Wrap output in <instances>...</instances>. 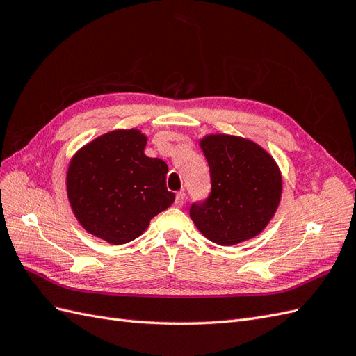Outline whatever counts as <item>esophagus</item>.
Masks as SVG:
<instances>
[{"label": "esophagus", "instance_id": "34e87169", "mask_svg": "<svg viewBox=\"0 0 356 356\" xmlns=\"http://www.w3.org/2000/svg\"><path fill=\"white\" fill-rule=\"evenodd\" d=\"M184 202H186V193L184 191H178L177 193V197H175V207L181 208L182 204H184Z\"/></svg>", "mask_w": 356, "mask_h": 356}]
</instances>
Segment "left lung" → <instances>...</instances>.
<instances>
[{
  "label": "left lung",
  "instance_id": "obj_1",
  "mask_svg": "<svg viewBox=\"0 0 356 356\" xmlns=\"http://www.w3.org/2000/svg\"><path fill=\"white\" fill-rule=\"evenodd\" d=\"M208 160L211 193L190 207V217L209 241L229 246L260 234L275 215L282 193L273 157L250 139L208 135L200 139Z\"/></svg>",
  "mask_w": 356,
  "mask_h": 356
}]
</instances>
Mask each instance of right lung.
Returning <instances> with one entry per match:
<instances>
[{
	"mask_svg": "<svg viewBox=\"0 0 356 356\" xmlns=\"http://www.w3.org/2000/svg\"><path fill=\"white\" fill-rule=\"evenodd\" d=\"M147 136L136 129L113 131L84 145L71 160L67 191L83 227L113 245L141 236L168 209V165L144 154Z\"/></svg>",
	"mask_w": 356,
	"mask_h": 356,
	"instance_id": "add662e5",
	"label": "right lung"
}]
</instances>
